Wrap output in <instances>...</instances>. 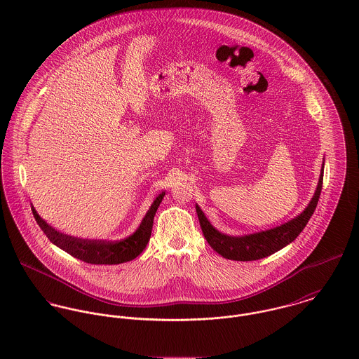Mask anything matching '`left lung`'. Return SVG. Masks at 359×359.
<instances>
[{
	"label": "left lung",
	"instance_id": "8db88e82",
	"mask_svg": "<svg viewBox=\"0 0 359 359\" xmlns=\"http://www.w3.org/2000/svg\"><path fill=\"white\" fill-rule=\"evenodd\" d=\"M323 164L320 168V175H319L315 194L311 202L304 208V211L300 212L297 217L292 218L290 221L266 231L243 235V236L225 235L210 224L202 208L196 205L199 222L208 245L212 248V250H215L224 258L235 259V261H255L264 257L271 256L279 252L280 249H283L285 246H287L289 243H292L306 228L311 215L313 214L318 205L319 195L322 191V181H323Z\"/></svg>",
	"mask_w": 359,
	"mask_h": 359
}]
</instances>
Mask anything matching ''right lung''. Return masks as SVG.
Listing matches in <instances>:
<instances>
[{
  "instance_id": "obj_1",
  "label": "right lung",
  "mask_w": 359,
  "mask_h": 359,
  "mask_svg": "<svg viewBox=\"0 0 359 359\" xmlns=\"http://www.w3.org/2000/svg\"><path fill=\"white\" fill-rule=\"evenodd\" d=\"M165 192H161L154 201L152 205L149 207L148 212L145 214L144 219L141 221L137 231L130 235L126 239L116 241V242H107V241H91V239H80L74 238L66 233H62L52 228L50 224L43 219L36 208L32 205L33 215L39 224V226L43 229V232L47 235V238L51 241L55 246L62 249L63 252L69 253L70 256L76 257L84 262L88 264H97V265H114L131 261L140 256L152 233L154 226V218L158 205L161 203Z\"/></svg>"
}]
</instances>
